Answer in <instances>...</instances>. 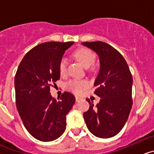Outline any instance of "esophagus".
<instances>
[{
  "instance_id": "esophagus-1",
  "label": "esophagus",
  "mask_w": 154,
  "mask_h": 154,
  "mask_svg": "<svg viewBox=\"0 0 154 154\" xmlns=\"http://www.w3.org/2000/svg\"><path fill=\"white\" fill-rule=\"evenodd\" d=\"M80 101H82L81 98H79V97H76V101H77V102H80Z\"/></svg>"
}]
</instances>
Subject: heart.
I'll return each instance as SVG.
<instances>
[{"mask_svg": "<svg viewBox=\"0 0 154 154\" xmlns=\"http://www.w3.org/2000/svg\"><path fill=\"white\" fill-rule=\"evenodd\" d=\"M74 56L76 59L79 61L80 63L86 69L90 68L95 61V55L88 49H79L77 51L74 52ZM66 59L65 58H62L59 62V71L62 75L65 74L66 72ZM66 86L70 91L79 95V94H81L86 88L88 87L89 83L85 80H70L67 83Z\"/></svg>", "mask_w": 154, "mask_h": 154, "instance_id": "heart-1", "label": "heart"}]
</instances>
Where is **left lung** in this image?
<instances>
[{
  "mask_svg": "<svg viewBox=\"0 0 154 154\" xmlns=\"http://www.w3.org/2000/svg\"><path fill=\"white\" fill-rule=\"evenodd\" d=\"M99 57L100 69L94 86L95 94L101 98L94 107L89 98L88 111L83 117L88 129L95 136H115L126 124L132 109V74L126 60L116 49L101 41L83 42Z\"/></svg>",
  "mask_w": 154,
  "mask_h": 154,
  "instance_id": "left-lung-1",
  "label": "left lung"
}]
</instances>
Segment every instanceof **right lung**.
<instances>
[{"label": "right lung", "mask_w": 154, "mask_h": 154, "mask_svg": "<svg viewBox=\"0 0 154 154\" xmlns=\"http://www.w3.org/2000/svg\"><path fill=\"white\" fill-rule=\"evenodd\" d=\"M74 42H46L24 56L15 76L17 110L28 132L36 139L51 141L66 129V115L75 97L65 92L59 101L50 94V86L60 79L59 62Z\"/></svg>", "instance_id": "obj_1"}]
</instances>
